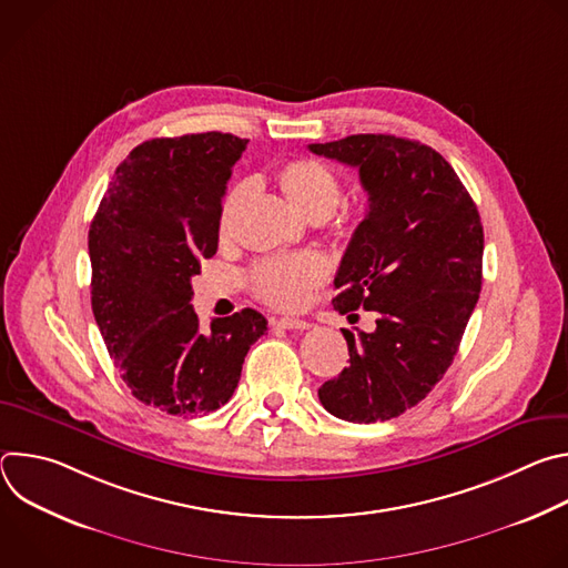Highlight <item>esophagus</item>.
I'll use <instances>...</instances> for the list:
<instances>
[{"instance_id": "1", "label": "esophagus", "mask_w": 568, "mask_h": 568, "mask_svg": "<svg viewBox=\"0 0 568 568\" xmlns=\"http://www.w3.org/2000/svg\"><path fill=\"white\" fill-rule=\"evenodd\" d=\"M274 328H285V331H305L310 328V323L305 318H294V316H281V318H272Z\"/></svg>"}]
</instances>
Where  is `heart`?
Listing matches in <instances>:
<instances>
[{
  "label": "heart",
  "instance_id": "obj_1",
  "mask_svg": "<svg viewBox=\"0 0 568 568\" xmlns=\"http://www.w3.org/2000/svg\"><path fill=\"white\" fill-rule=\"evenodd\" d=\"M276 182L290 206L307 220H326L342 200V182L323 161L298 156L290 159L276 171ZM245 186H233L217 213V233L224 237ZM328 276V265L316 254H298L285 258L261 261L252 270V287L258 298L276 307H296L305 294Z\"/></svg>",
  "mask_w": 568,
  "mask_h": 568
}]
</instances>
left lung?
<instances>
[{
	"label": "left lung",
	"instance_id": "left-lung-1",
	"mask_svg": "<svg viewBox=\"0 0 568 568\" xmlns=\"http://www.w3.org/2000/svg\"><path fill=\"white\" fill-rule=\"evenodd\" d=\"M307 148L359 171L368 211L333 303L339 314L377 312L373 333L342 331L351 364L318 399L348 423L390 420L425 399L454 362L480 292V217L443 154L420 141L353 134Z\"/></svg>",
	"mask_w": 568,
	"mask_h": 568
}]
</instances>
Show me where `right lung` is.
I'll use <instances>...</instances> for the list:
<instances>
[{
  "label": "right lung",
  "mask_w": 568,
  "mask_h": 568,
  "mask_svg": "<svg viewBox=\"0 0 568 568\" xmlns=\"http://www.w3.org/2000/svg\"><path fill=\"white\" fill-rule=\"evenodd\" d=\"M247 139H150L119 164L90 226L92 310L132 395L171 416L220 409L267 318L245 307L200 328L191 278L217 252V213Z\"/></svg>",
  "instance_id": "obj_1"
}]
</instances>
